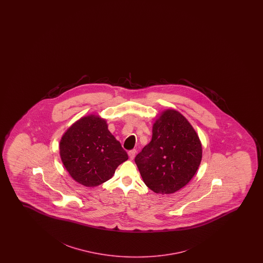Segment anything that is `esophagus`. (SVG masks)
Instances as JSON below:
<instances>
[{"instance_id": "esophagus-1", "label": "esophagus", "mask_w": 263, "mask_h": 263, "mask_svg": "<svg viewBox=\"0 0 263 263\" xmlns=\"http://www.w3.org/2000/svg\"><path fill=\"white\" fill-rule=\"evenodd\" d=\"M136 154H137V150H136V149L130 150V151L128 152V156H129L130 160H133V159L135 158Z\"/></svg>"}]
</instances>
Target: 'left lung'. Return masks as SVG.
<instances>
[{
	"label": "left lung",
	"mask_w": 263,
	"mask_h": 263,
	"mask_svg": "<svg viewBox=\"0 0 263 263\" xmlns=\"http://www.w3.org/2000/svg\"><path fill=\"white\" fill-rule=\"evenodd\" d=\"M201 158V143L194 128L180 112L167 109L156 119L151 142L135 162L150 190L172 194L190 182Z\"/></svg>",
	"instance_id": "obj_1"
}]
</instances>
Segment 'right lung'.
Returning a JSON list of instances; mask_svg holds the SVG:
<instances>
[{
    "instance_id": "1",
    "label": "right lung",
    "mask_w": 263,
    "mask_h": 263,
    "mask_svg": "<svg viewBox=\"0 0 263 263\" xmlns=\"http://www.w3.org/2000/svg\"><path fill=\"white\" fill-rule=\"evenodd\" d=\"M60 156L72 179L95 187L112 178L126 152L99 116L83 117L69 127L60 141Z\"/></svg>"
}]
</instances>
